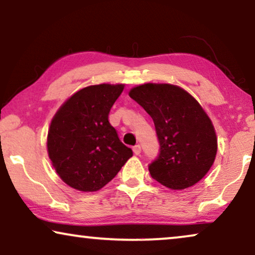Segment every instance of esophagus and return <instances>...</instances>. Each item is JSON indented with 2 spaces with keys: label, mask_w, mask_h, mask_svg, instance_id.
Segmentation results:
<instances>
[{
  "label": "esophagus",
  "mask_w": 255,
  "mask_h": 255,
  "mask_svg": "<svg viewBox=\"0 0 255 255\" xmlns=\"http://www.w3.org/2000/svg\"><path fill=\"white\" fill-rule=\"evenodd\" d=\"M132 151H134L135 155H139L141 153V145L136 144L135 146H132Z\"/></svg>",
  "instance_id": "obj_1"
}]
</instances>
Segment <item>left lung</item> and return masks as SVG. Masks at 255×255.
<instances>
[{
    "instance_id": "obj_1",
    "label": "left lung",
    "mask_w": 255,
    "mask_h": 255,
    "mask_svg": "<svg viewBox=\"0 0 255 255\" xmlns=\"http://www.w3.org/2000/svg\"><path fill=\"white\" fill-rule=\"evenodd\" d=\"M131 99L152 118L159 155L149 164L151 177L172 189H185L210 170L217 152L213 124L184 89L148 83L131 89Z\"/></svg>"
}]
</instances>
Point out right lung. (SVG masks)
Here are the masks:
<instances>
[{
    "label": "right lung",
    "mask_w": 255,
    "mask_h": 255,
    "mask_svg": "<svg viewBox=\"0 0 255 255\" xmlns=\"http://www.w3.org/2000/svg\"><path fill=\"white\" fill-rule=\"evenodd\" d=\"M123 84H99L75 93L60 107L48 130L53 166L70 187L82 192L103 188L132 156L109 121Z\"/></svg>",
    "instance_id": "add662e5"
}]
</instances>
